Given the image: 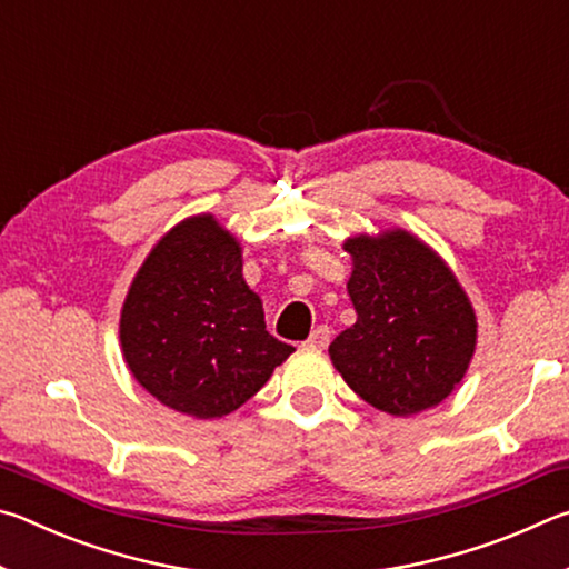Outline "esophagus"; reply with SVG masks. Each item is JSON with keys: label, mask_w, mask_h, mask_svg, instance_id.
<instances>
[{"label": "esophagus", "mask_w": 569, "mask_h": 569, "mask_svg": "<svg viewBox=\"0 0 569 569\" xmlns=\"http://www.w3.org/2000/svg\"><path fill=\"white\" fill-rule=\"evenodd\" d=\"M329 341H331V329H329V326H319V329L311 331V336H308L306 343L311 346V349H326Z\"/></svg>", "instance_id": "esophagus-1"}]
</instances>
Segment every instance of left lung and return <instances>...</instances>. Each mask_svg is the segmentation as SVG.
<instances>
[{
	"label": "left lung",
	"mask_w": 569,
	"mask_h": 569,
	"mask_svg": "<svg viewBox=\"0 0 569 569\" xmlns=\"http://www.w3.org/2000/svg\"><path fill=\"white\" fill-rule=\"evenodd\" d=\"M346 291L356 323L329 346L353 393L391 417L437 407L455 391L477 349V313L435 248L403 228L356 233Z\"/></svg>",
	"instance_id": "obj_1"
}]
</instances>
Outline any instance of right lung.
I'll use <instances>...</instances> for the list:
<instances>
[{"label":"right lung","mask_w":569,"mask_h":569,"mask_svg":"<svg viewBox=\"0 0 569 569\" xmlns=\"http://www.w3.org/2000/svg\"><path fill=\"white\" fill-rule=\"evenodd\" d=\"M120 346L134 381L192 419L243 407L296 351L266 331L240 240L213 213L180 220L152 246L124 296Z\"/></svg>","instance_id":"1"}]
</instances>
